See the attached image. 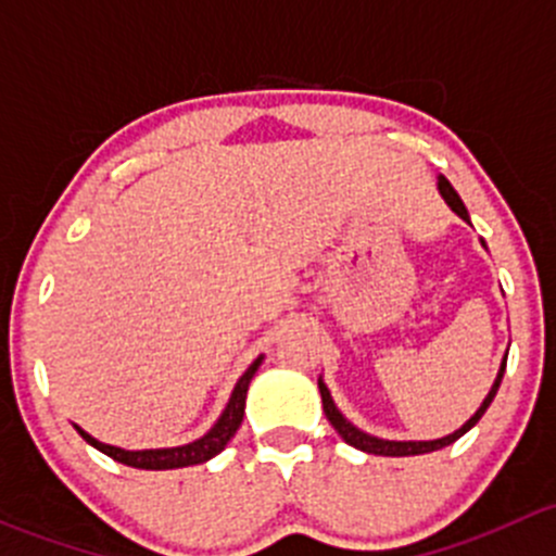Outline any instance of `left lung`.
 Segmentation results:
<instances>
[{"label":"left lung","mask_w":556,"mask_h":556,"mask_svg":"<svg viewBox=\"0 0 556 556\" xmlns=\"http://www.w3.org/2000/svg\"><path fill=\"white\" fill-rule=\"evenodd\" d=\"M439 192H442L444 203H447L450 208L455 211V214L460 216L463 222H468V225H471V216H468V211H466V205H463L460 194L455 192V187H452L450 181L444 179V176H439ZM506 356H508V353H506ZM503 371H506V358H503L501 369H497V377H495V382H492L490 393H488V396H484L482 406H479V409L473 412V415L468 417V420L463 422V426L457 428L455 433H450V437H442V439H433V442H388V439H377V437H369V433H364L362 428H356V426H353V422L348 420V417L342 415L340 409H337V404L331 402V393H329V388H326V382L320 380V377H318V391H320V402H324L326 420H329L331 426H334V431L340 433V437L345 439V442L351 444V447H356V450H362V452H369V455L406 457V455H426V452L442 450V447H447V444L457 442V439H460L463 433H468V431H471V428L477 426L479 420H482V415H484V412H488V406L492 404V399H495L497 388H501V380H503Z\"/></svg>","instance_id":"1"}]
</instances>
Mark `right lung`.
Masks as SVG:
<instances>
[{"label":"right lung","mask_w":556,"mask_h":556,"mask_svg":"<svg viewBox=\"0 0 556 556\" xmlns=\"http://www.w3.org/2000/svg\"><path fill=\"white\" fill-rule=\"evenodd\" d=\"M260 364H262V356L256 358V362L243 371V377L238 380L236 391H232L230 402H227L225 412L219 415V420L214 422V428H211L205 437L194 439V442H190V444H181V447L119 450V447H112V444L99 442V439H93L90 433H85L79 426H74V428H77V433L85 439V442L90 444V447L104 452V455L112 457V460L123 463V466L147 468V471H168V468L198 466V463H205V460H211L214 455H219V452L227 447V442L236 437L240 422H243L245 393H249V382H251V377L256 375V369H260Z\"/></svg>","instance_id":"add662e5"}]
</instances>
